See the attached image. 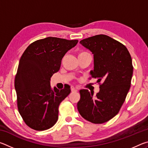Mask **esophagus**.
Here are the masks:
<instances>
[{"instance_id": "esophagus-1", "label": "esophagus", "mask_w": 148, "mask_h": 148, "mask_svg": "<svg viewBox=\"0 0 148 148\" xmlns=\"http://www.w3.org/2000/svg\"><path fill=\"white\" fill-rule=\"evenodd\" d=\"M71 91L72 92H77V90L76 89H75V88H72L71 89Z\"/></svg>"}]
</instances>
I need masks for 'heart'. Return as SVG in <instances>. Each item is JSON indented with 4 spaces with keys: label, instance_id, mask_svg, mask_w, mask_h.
<instances>
[{
    "label": "heart",
    "instance_id": "heart-1",
    "mask_svg": "<svg viewBox=\"0 0 148 148\" xmlns=\"http://www.w3.org/2000/svg\"><path fill=\"white\" fill-rule=\"evenodd\" d=\"M88 53H87V52L86 51H81L80 53H79L78 56H83V55H85V54H87Z\"/></svg>",
    "mask_w": 148,
    "mask_h": 148
}]
</instances>
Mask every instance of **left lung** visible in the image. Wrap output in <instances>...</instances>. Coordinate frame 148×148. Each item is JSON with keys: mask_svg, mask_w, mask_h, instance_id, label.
Masks as SVG:
<instances>
[{"mask_svg": "<svg viewBox=\"0 0 148 148\" xmlns=\"http://www.w3.org/2000/svg\"><path fill=\"white\" fill-rule=\"evenodd\" d=\"M79 43L93 54L91 77L103 83L95 96L87 89L80 90L77 110L87 121L103 123L118 114L131 87L133 72L131 55L123 44L104 34L89 37Z\"/></svg>", "mask_w": 148, "mask_h": 148, "instance_id": "1", "label": "left lung"}]
</instances>
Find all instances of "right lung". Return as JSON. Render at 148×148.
Segmentation results:
<instances>
[{
    "instance_id": "1",
    "label": "right lung",
    "mask_w": 148,
    "mask_h": 148,
    "mask_svg": "<svg viewBox=\"0 0 148 148\" xmlns=\"http://www.w3.org/2000/svg\"><path fill=\"white\" fill-rule=\"evenodd\" d=\"M78 40L47 37L30 44L19 60L15 77L17 108L25 123L36 131L51 128L58 119L59 106L71 92L50 86L61 60Z\"/></svg>"
}]
</instances>
